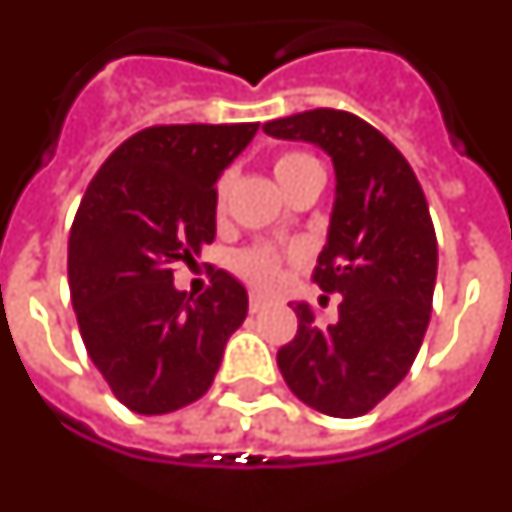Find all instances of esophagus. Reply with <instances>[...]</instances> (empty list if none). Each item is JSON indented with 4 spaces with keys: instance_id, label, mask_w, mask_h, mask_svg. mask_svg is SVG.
Listing matches in <instances>:
<instances>
[{
    "instance_id": "esophagus-1",
    "label": "esophagus",
    "mask_w": 512,
    "mask_h": 512,
    "mask_svg": "<svg viewBox=\"0 0 512 512\" xmlns=\"http://www.w3.org/2000/svg\"><path fill=\"white\" fill-rule=\"evenodd\" d=\"M263 307H266V299H260V296H252V299H249V310H252V313H260Z\"/></svg>"
}]
</instances>
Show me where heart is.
Instances as JSON below:
<instances>
[{
  "label": "heart",
  "instance_id": "b5f03b06",
  "mask_svg": "<svg viewBox=\"0 0 512 512\" xmlns=\"http://www.w3.org/2000/svg\"><path fill=\"white\" fill-rule=\"evenodd\" d=\"M271 171L274 177L282 185V191L288 194L293 185H299L302 180H310V177H321V166L313 155L307 152H282V155L274 157L271 163ZM232 188V174H221L216 180V213L224 216L227 213V199H230ZM282 263H285V255L274 246H249L244 252L232 257V271L246 280L252 288H260V291H271L277 288L282 280Z\"/></svg>",
  "mask_w": 512,
  "mask_h": 512
}]
</instances>
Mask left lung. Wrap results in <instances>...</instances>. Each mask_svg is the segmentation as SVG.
Wrapping results in <instances>:
<instances>
[{"label":"left lung","mask_w":512,"mask_h":512,"mask_svg":"<svg viewBox=\"0 0 512 512\" xmlns=\"http://www.w3.org/2000/svg\"><path fill=\"white\" fill-rule=\"evenodd\" d=\"M263 130L321 146L335 166V207L313 282L341 293L338 321L318 327L299 302V330L277 352L296 399L324 416L357 418L405 380L430 324L438 241L410 163L368 121L316 107Z\"/></svg>","instance_id":"1"}]
</instances>
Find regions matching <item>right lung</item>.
Wrapping results in <instances>:
<instances>
[{
    "instance_id": "right-lung-1",
    "label": "right lung",
    "mask_w": 512,
    "mask_h": 512,
    "mask_svg": "<svg viewBox=\"0 0 512 512\" xmlns=\"http://www.w3.org/2000/svg\"><path fill=\"white\" fill-rule=\"evenodd\" d=\"M260 124H155L107 157L69 238L80 335L121 405L163 416L205 396L249 296L213 271L202 296L174 288V266L216 238V180Z\"/></svg>"
}]
</instances>
